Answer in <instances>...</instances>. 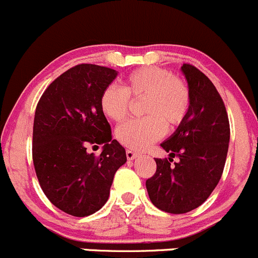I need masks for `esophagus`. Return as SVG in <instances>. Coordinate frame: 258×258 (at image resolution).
I'll return each mask as SVG.
<instances>
[{
	"mask_svg": "<svg viewBox=\"0 0 258 258\" xmlns=\"http://www.w3.org/2000/svg\"><path fill=\"white\" fill-rule=\"evenodd\" d=\"M126 156H127V159H128V160H135V159H136L137 156H139V154H137L136 151H134V150L127 149V151H126Z\"/></svg>",
	"mask_w": 258,
	"mask_h": 258,
	"instance_id": "esophagus-1",
	"label": "esophagus"
}]
</instances>
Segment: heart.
Listing matches in <instances>:
<instances>
[{
	"instance_id": "heart-1",
	"label": "heart",
	"mask_w": 258,
	"mask_h": 258,
	"mask_svg": "<svg viewBox=\"0 0 258 258\" xmlns=\"http://www.w3.org/2000/svg\"><path fill=\"white\" fill-rule=\"evenodd\" d=\"M142 99L146 117L132 119L117 127L116 139L131 150H145L161 139L166 124L177 126L184 121L190 106V92L182 79L157 67H144L132 72L122 88L111 84L102 93L99 106L107 118L123 121L131 99Z\"/></svg>"
}]
</instances>
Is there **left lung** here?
<instances>
[{"mask_svg":"<svg viewBox=\"0 0 258 258\" xmlns=\"http://www.w3.org/2000/svg\"><path fill=\"white\" fill-rule=\"evenodd\" d=\"M190 106L176 131L161 144L169 160L156 159V172L146 180L156 208L182 214L198 208L219 182L229 144V121L214 84L196 67L182 64ZM179 161L171 165V157Z\"/></svg>","mask_w":258,"mask_h":258,"instance_id":"1","label":"left lung"}]
</instances>
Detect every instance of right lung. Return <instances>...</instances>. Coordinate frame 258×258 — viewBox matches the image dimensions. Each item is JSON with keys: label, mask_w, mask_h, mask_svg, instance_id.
<instances>
[{"label": "right lung", "mask_w": 258, "mask_h": 258, "mask_svg": "<svg viewBox=\"0 0 258 258\" xmlns=\"http://www.w3.org/2000/svg\"><path fill=\"white\" fill-rule=\"evenodd\" d=\"M116 77L111 68L79 64L57 77L36 106L32 160L37 180L47 199L71 216L99 211L114 174L127 161L99 106ZM89 143L104 145L99 157L86 152Z\"/></svg>", "instance_id": "1"}]
</instances>
